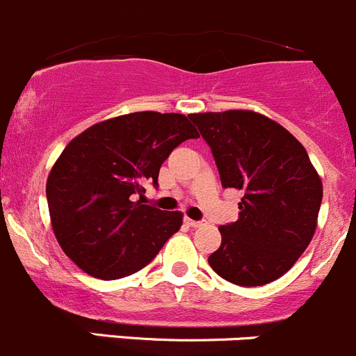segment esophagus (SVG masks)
Returning <instances> with one entry per match:
<instances>
[{
  "instance_id": "obj_1",
  "label": "esophagus",
  "mask_w": 356,
  "mask_h": 356,
  "mask_svg": "<svg viewBox=\"0 0 356 356\" xmlns=\"http://www.w3.org/2000/svg\"><path fill=\"white\" fill-rule=\"evenodd\" d=\"M186 224H188L189 227H200V225H203V222L193 220V218H186Z\"/></svg>"
}]
</instances>
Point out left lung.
<instances>
[{"label": "left lung", "mask_w": 356, "mask_h": 356, "mask_svg": "<svg viewBox=\"0 0 356 356\" xmlns=\"http://www.w3.org/2000/svg\"><path fill=\"white\" fill-rule=\"evenodd\" d=\"M213 153L222 188L243 193L239 217L220 225L210 267L238 286H264L296 264L317 229L322 179L288 129L251 110L189 115Z\"/></svg>", "instance_id": "obj_1"}]
</instances>
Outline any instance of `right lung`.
Masks as SVG:
<instances>
[{"label": "right lung", "mask_w": 356, "mask_h": 356, "mask_svg": "<svg viewBox=\"0 0 356 356\" xmlns=\"http://www.w3.org/2000/svg\"><path fill=\"white\" fill-rule=\"evenodd\" d=\"M200 138L182 113L136 111L98 122L75 136L46 182L51 227L63 253L92 277L141 270L181 229V211L141 201L146 182L172 149Z\"/></svg>", "instance_id": "1"}]
</instances>
